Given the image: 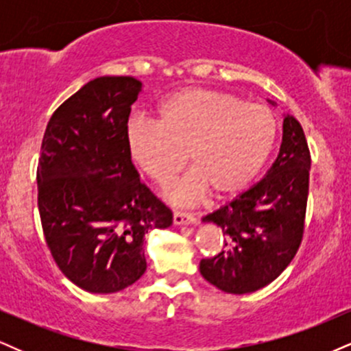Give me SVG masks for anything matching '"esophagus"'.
<instances>
[{
    "label": "esophagus",
    "instance_id": "obj_1",
    "mask_svg": "<svg viewBox=\"0 0 351 351\" xmlns=\"http://www.w3.org/2000/svg\"><path fill=\"white\" fill-rule=\"evenodd\" d=\"M173 223L176 226H183V224H195L196 223V217L189 213H181V211H175L173 213Z\"/></svg>",
    "mask_w": 351,
    "mask_h": 351
}]
</instances>
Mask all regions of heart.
Instances as JSON below:
<instances>
[{
  "mask_svg": "<svg viewBox=\"0 0 351 351\" xmlns=\"http://www.w3.org/2000/svg\"><path fill=\"white\" fill-rule=\"evenodd\" d=\"M277 136L276 114L264 104L243 102L224 92L183 88L156 108V122L134 119L125 127L130 160L160 186L186 165L195 170L170 189L178 204H191L213 191L236 195L271 155Z\"/></svg>",
  "mask_w": 351,
  "mask_h": 351,
  "instance_id": "obj_1",
  "label": "heart"
}]
</instances>
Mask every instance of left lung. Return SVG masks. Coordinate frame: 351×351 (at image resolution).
Here are the masks:
<instances>
[{"label": "left lung", "mask_w": 351, "mask_h": 351, "mask_svg": "<svg viewBox=\"0 0 351 351\" xmlns=\"http://www.w3.org/2000/svg\"><path fill=\"white\" fill-rule=\"evenodd\" d=\"M310 150L302 125L284 117L279 155L267 175L231 203L204 216L226 234L224 249L201 259L199 272L228 293H251L276 280L304 237Z\"/></svg>", "instance_id": "8db88e82"}]
</instances>
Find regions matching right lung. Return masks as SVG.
<instances>
[{
    "label": "right lung",
    "instance_id": "right-lung-1",
    "mask_svg": "<svg viewBox=\"0 0 351 351\" xmlns=\"http://www.w3.org/2000/svg\"><path fill=\"white\" fill-rule=\"evenodd\" d=\"M142 82L104 75L52 114L38 165V206L58 267L92 293H114L147 271L143 237L171 226L170 208L140 181L125 127Z\"/></svg>",
    "mask_w": 351,
    "mask_h": 351
}]
</instances>
